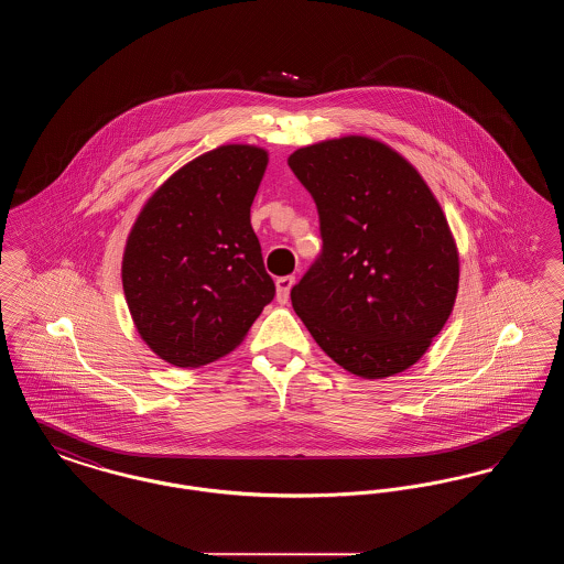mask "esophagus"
Returning <instances> with one entry per match:
<instances>
[{
	"label": "esophagus",
	"instance_id": "34e87169",
	"mask_svg": "<svg viewBox=\"0 0 564 564\" xmlns=\"http://www.w3.org/2000/svg\"><path fill=\"white\" fill-rule=\"evenodd\" d=\"M294 283V274H288V276H279V279H276V300H279L281 304H285V302L290 300V292H292Z\"/></svg>",
	"mask_w": 564,
	"mask_h": 564
}]
</instances>
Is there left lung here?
Here are the masks:
<instances>
[{"instance_id": "1", "label": "left lung", "mask_w": 564, "mask_h": 564, "mask_svg": "<svg viewBox=\"0 0 564 564\" xmlns=\"http://www.w3.org/2000/svg\"><path fill=\"white\" fill-rule=\"evenodd\" d=\"M322 228L317 262L292 290L315 343L361 378L414 366L448 322L458 251L421 173L382 141L327 139L288 159Z\"/></svg>"}]
</instances>
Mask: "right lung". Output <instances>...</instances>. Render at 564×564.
Returning a JSON list of instances; mask_svg holds the SVG:
<instances>
[{"instance_id":"1","label":"right lung","mask_w":564,"mask_h":564,"mask_svg":"<svg viewBox=\"0 0 564 564\" xmlns=\"http://www.w3.org/2000/svg\"><path fill=\"white\" fill-rule=\"evenodd\" d=\"M269 164L258 145L230 143L189 161L137 215L122 288L143 343L177 368L237 349L274 297L251 203Z\"/></svg>"}]
</instances>
